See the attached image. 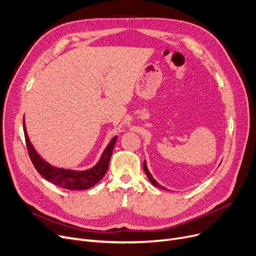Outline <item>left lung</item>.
Masks as SVG:
<instances>
[{"mask_svg": "<svg viewBox=\"0 0 256 256\" xmlns=\"http://www.w3.org/2000/svg\"><path fill=\"white\" fill-rule=\"evenodd\" d=\"M144 171H145V173H146V176H148V178H149V180H150V182L152 184L153 186H156V187H158V188H160V189H162V190H167V188H165L164 186H160V184L153 178V176H151V173L149 172V170H148V167H147V162H146V160H144Z\"/></svg>", "mask_w": 256, "mask_h": 256, "instance_id": "1", "label": "left lung"}]
</instances>
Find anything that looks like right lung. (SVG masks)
I'll list each match as a JSON object with an SVG mask.
<instances>
[{
    "label": "right lung",
    "instance_id": "obj_1",
    "mask_svg": "<svg viewBox=\"0 0 256 256\" xmlns=\"http://www.w3.org/2000/svg\"><path fill=\"white\" fill-rule=\"evenodd\" d=\"M24 127V134L26 140V145L28 149V153L30 160H32L34 166L38 170V172L48 182L54 184V185L69 190H86L94 185L104 178L105 173L108 170L109 160L114 151L118 136L111 140V142L107 145L105 150L102 153V156L92 168L78 171V170H70L64 168H58L52 165H50L48 162L42 158L36 148L34 147L32 142H30L27 130L25 118L23 120Z\"/></svg>",
    "mask_w": 256,
    "mask_h": 256
}]
</instances>
